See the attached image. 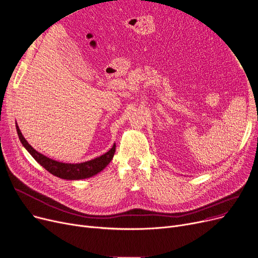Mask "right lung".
Segmentation results:
<instances>
[{"label": "right lung", "instance_id": "obj_1", "mask_svg": "<svg viewBox=\"0 0 258 258\" xmlns=\"http://www.w3.org/2000/svg\"><path fill=\"white\" fill-rule=\"evenodd\" d=\"M17 131L19 139L22 143V145L26 148L28 152L31 154V156L42 166L45 170L52 175L59 177L61 179L67 180H80V179H86L90 178L101 171H103L108 163L112 160L114 152H115V144H113L112 148L106 152L105 154L94 158L92 160H88L85 162L80 163H66V162H60L54 159H51L43 154L37 152L31 145L25 140L23 136L18 124H17Z\"/></svg>", "mask_w": 258, "mask_h": 258}]
</instances>
